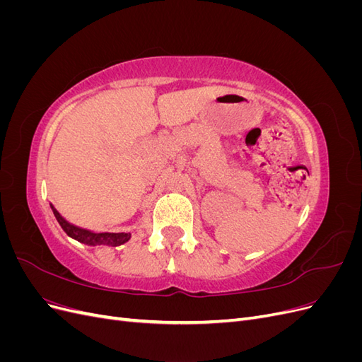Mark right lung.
Masks as SVG:
<instances>
[{
  "label": "right lung",
  "mask_w": 362,
  "mask_h": 362,
  "mask_svg": "<svg viewBox=\"0 0 362 362\" xmlns=\"http://www.w3.org/2000/svg\"><path fill=\"white\" fill-rule=\"evenodd\" d=\"M52 208L54 216H56L57 222L60 223V226L63 228V231L66 233L69 237H72L74 240L80 243H84L87 246H119V245H124L127 243L128 240L131 238V233H92L89 229H83L75 226L72 223H69L68 221H64V218L60 216V213L56 210V208Z\"/></svg>",
  "instance_id": "add662e5"
}]
</instances>
